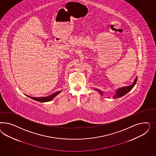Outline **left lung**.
<instances>
[{"instance_id":"obj_1","label":"left lung","mask_w":156,"mask_h":156,"mask_svg":"<svg viewBox=\"0 0 156 156\" xmlns=\"http://www.w3.org/2000/svg\"><path fill=\"white\" fill-rule=\"evenodd\" d=\"M137 77H136V78L135 79L134 82L133 83L132 85L129 86H126V87H121V88L118 89V90L115 91V95H113V99H117V98H121V97H123V95L126 94L128 92H129L134 87V86H135L136 82H137ZM94 89L95 90H96V91H97L101 95L103 96V92L102 91L98 90L97 89H95V88H94Z\"/></svg>"}]
</instances>
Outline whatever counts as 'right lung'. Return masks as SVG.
<instances>
[{
    "label": "right lung",
    "mask_w": 156,
    "mask_h": 156,
    "mask_svg": "<svg viewBox=\"0 0 156 156\" xmlns=\"http://www.w3.org/2000/svg\"><path fill=\"white\" fill-rule=\"evenodd\" d=\"M60 93H61V91H58V92H57L56 93H54V94L51 95L50 96L47 97H42V98L31 97V98L34 100L38 101V102H49V101H52V99H54V98L57 95L59 94Z\"/></svg>",
    "instance_id": "1"
}]
</instances>
